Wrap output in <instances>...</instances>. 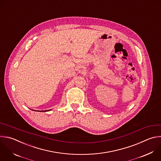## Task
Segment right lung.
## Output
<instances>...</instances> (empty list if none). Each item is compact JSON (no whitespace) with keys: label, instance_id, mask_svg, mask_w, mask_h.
<instances>
[{"label":"right lung","instance_id":"1","mask_svg":"<svg viewBox=\"0 0 161 161\" xmlns=\"http://www.w3.org/2000/svg\"><path fill=\"white\" fill-rule=\"evenodd\" d=\"M50 110H51V109H50ZM50 110H49V111H50ZM45 111V112H46V111Z\"/></svg>","mask_w":161,"mask_h":161}]
</instances>
